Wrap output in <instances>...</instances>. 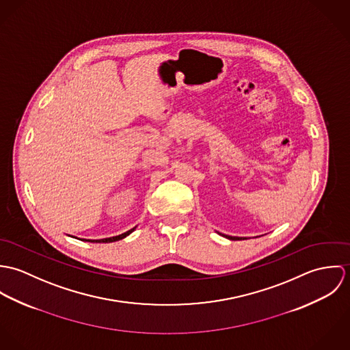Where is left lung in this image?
<instances>
[{"label":"left lung","instance_id":"obj_1","mask_svg":"<svg viewBox=\"0 0 350 350\" xmlns=\"http://www.w3.org/2000/svg\"><path fill=\"white\" fill-rule=\"evenodd\" d=\"M221 234V233H219ZM221 236H225V234H221ZM226 239L229 240H233V241H237V240H247V237H232V236H225Z\"/></svg>","mask_w":350,"mask_h":350}]
</instances>
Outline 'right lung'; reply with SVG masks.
<instances>
[{
    "instance_id": "right-lung-1",
    "label": "right lung",
    "mask_w": 350,
    "mask_h": 350,
    "mask_svg": "<svg viewBox=\"0 0 350 350\" xmlns=\"http://www.w3.org/2000/svg\"><path fill=\"white\" fill-rule=\"evenodd\" d=\"M135 229H136V226H135L133 229H131V230H128V232H125V233L120 234V236H114V237H109V239H100V240H85V241H90V243H114V241H118V240L125 239V237H126V236H129Z\"/></svg>"
}]
</instances>
